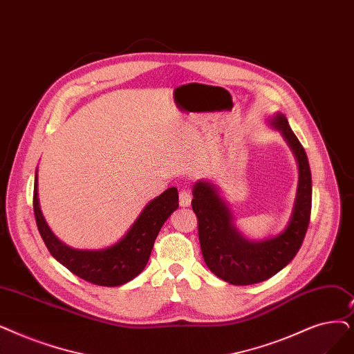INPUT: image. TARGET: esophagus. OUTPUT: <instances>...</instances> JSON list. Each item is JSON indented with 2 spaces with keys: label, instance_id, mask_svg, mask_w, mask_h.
Listing matches in <instances>:
<instances>
[{
  "label": "esophagus",
  "instance_id": "esophagus-1",
  "mask_svg": "<svg viewBox=\"0 0 354 354\" xmlns=\"http://www.w3.org/2000/svg\"><path fill=\"white\" fill-rule=\"evenodd\" d=\"M191 201H192V194L189 189H182L179 192V204L180 207H189L191 205Z\"/></svg>",
  "mask_w": 354,
  "mask_h": 354
}]
</instances>
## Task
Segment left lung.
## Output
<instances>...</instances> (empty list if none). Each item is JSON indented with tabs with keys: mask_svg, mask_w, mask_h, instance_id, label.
Here are the masks:
<instances>
[{
	"mask_svg": "<svg viewBox=\"0 0 354 354\" xmlns=\"http://www.w3.org/2000/svg\"><path fill=\"white\" fill-rule=\"evenodd\" d=\"M298 163V187L294 207L283 232L265 240L245 239L234 225V217L220 189L199 179L192 187V209L198 217V236L208 269L232 285L263 282L282 270L298 253L310 224L313 182L306 153L282 113L269 118Z\"/></svg>",
	"mask_w": 354,
	"mask_h": 354,
	"instance_id": "8db88e82",
	"label": "left lung"
}]
</instances>
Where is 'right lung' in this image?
<instances>
[{
	"label": "right lung",
	"mask_w": 354,
	"mask_h": 354,
	"mask_svg": "<svg viewBox=\"0 0 354 354\" xmlns=\"http://www.w3.org/2000/svg\"><path fill=\"white\" fill-rule=\"evenodd\" d=\"M33 207L39 233L59 263L86 282L100 286H120L134 279L146 268L162 225L179 207V196L175 187L166 189L146 204L127 233L117 243L98 250L73 249L53 234L40 209L37 169Z\"/></svg>",
	"instance_id": "1"
}]
</instances>
